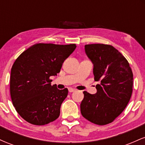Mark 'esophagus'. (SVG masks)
Masks as SVG:
<instances>
[{
	"instance_id": "esophagus-1",
	"label": "esophagus",
	"mask_w": 145,
	"mask_h": 145,
	"mask_svg": "<svg viewBox=\"0 0 145 145\" xmlns=\"http://www.w3.org/2000/svg\"><path fill=\"white\" fill-rule=\"evenodd\" d=\"M69 92H70V93H72V92H74L75 91H76V89H72V88H69Z\"/></svg>"
}]
</instances>
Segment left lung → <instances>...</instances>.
<instances>
[{"mask_svg": "<svg viewBox=\"0 0 145 145\" xmlns=\"http://www.w3.org/2000/svg\"><path fill=\"white\" fill-rule=\"evenodd\" d=\"M84 50L93 64L95 80L100 84L96 85L95 94L83 92L81 114L104 125L112 122L127 106L132 93L133 73L125 58L112 46L89 44Z\"/></svg>", "mask_w": 145, "mask_h": 145, "instance_id": "obj_1", "label": "left lung"}]
</instances>
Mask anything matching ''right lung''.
I'll use <instances>...</instances> for the list:
<instances>
[{
	"label": "right lung",
	"mask_w": 145,
	"mask_h": 145,
	"mask_svg": "<svg viewBox=\"0 0 145 145\" xmlns=\"http://www.w3.org/2000/svg\"><path fill=\"white\" fill-rule=\"evenodd\" d=\"M76 48V44H37L16 60L11 70L10 93L15 108L25 121L44 125L59 117L68 89L52 86L50 77L57 76Z\"/></svg>",
	"instance_id": "obj_1"
}]
</instances>
